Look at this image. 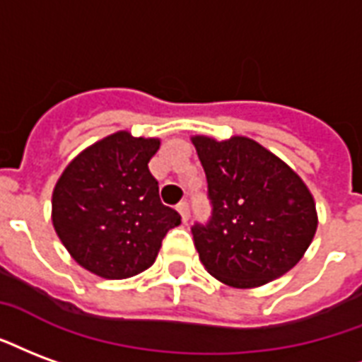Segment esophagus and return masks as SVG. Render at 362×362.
Masks as SVG:
<instances>
[{"label":"esophagus","instance_id":"1","mask_svg":"<svg viewBox=\"0 0 362 362\" xmlns=\"http://www.w3.org/2000/svg\"><path fill=\"white\" fill-rule=\"evenodd\" d=\"M176 211L180 213L182 221L188 222V218H189V205H188V202H180V203H178V205H176Z\"/></svg>","mask_w":362,"mask_h":362}]
</instances>
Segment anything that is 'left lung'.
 Listing matches in <instances>:
<instances>
[{"label":"left lung","mask_w":362,"mask_h":362,"mask_svg":"<svg viewBox=\"0 0 362 362\" xmlns=\"http://www.w3.org/2000/svg\"><path fill=\"white\" fill-rule=\"evenodd\" d=\"M207 176L213 216L192 228L203 267L232 288H257L293 269L318 226L301 176L245 136H192Z\"/></svg>","instance_id":"8db88e82"}]
</instances>
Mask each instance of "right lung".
<instances>
[{"instance_id":"1","label":"right lung","mask_w":362,"mask_h":362,"mask_svg":"<svg viewBox=\"0 0 362 362\" xmlns=\"http://www.w3.org/2000/svg\"><path fill=\"white\" fill-rule=\"evenodd\" d=\"M159 138L120 130L86 147L66 165L52 195V221L71 257L92 274L122 280L157 259L180 215L165 207L147 163Z\"/></svg>"}]
</instances>
